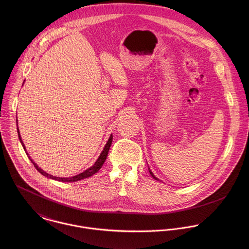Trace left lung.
<instances>
[{
	"instance_id": "1",
	"label": "left lung",
	"mask_w": 249,
	"mask_h": 249,
	"mask_svg": "<svg viewBox=\"0 0 249 249\" xmlns=\"http://www.w3.org/2000/svg\"><path fill=\"white\" fill-rule=\"evenodd\" d=\"M148 172H149V174H150V176H151V177H152V178H154V179H155V180H159V179H158V178H155V177H154V175H153V174H152V173H151V171H150V170H149V169H148Z\"/></svg>"
}]
</instances>
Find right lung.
Segmentation results:
<instances>
[{
    "mask_svg": "<svg viewBox=\"0 0 249 249\" xmlns=\"http://www.w3.org/2000/svg\"><path fill=\"white\" fill-rule=\"evenodd\" d=\"M17 131H18V136H19L20 142L22 143V145H23V147H24V149H25V151H26L24 142H22V139H21V136H20V132H19L18 126H17ZM112 139H113V136H112V134H111L110 137H109V139H108V141H107L106 146H105V148H104V150L102 151V153H101V155H100V157L98 158V160L95 162V164H94L91 168H89L88 170L84 171L83 173H81V174H79V175H77V176L71 177V178H56V177L51 176V175L47 174L46 172H44L43 170H41V169L36 165V163L31 159L30 156H29V158L31 159V161H32V163L34 164V166L36 167V170H37L41 175H43L44 177H47V178H51V179H54V180H57V181H62V182H74V181H78V180H81V179H84V178L92 177L93 175H95V174L102 168V166L104 165V163H105V161H106V159H107V154H108L110 145H111V143H112ZM27 154H28V153H27Z\"/></svg>",
    "mask_w": 249,
    "mask_h": 249,
    "instance_id": "obj_1",
    "label": "right lung"
}]
</instances>
